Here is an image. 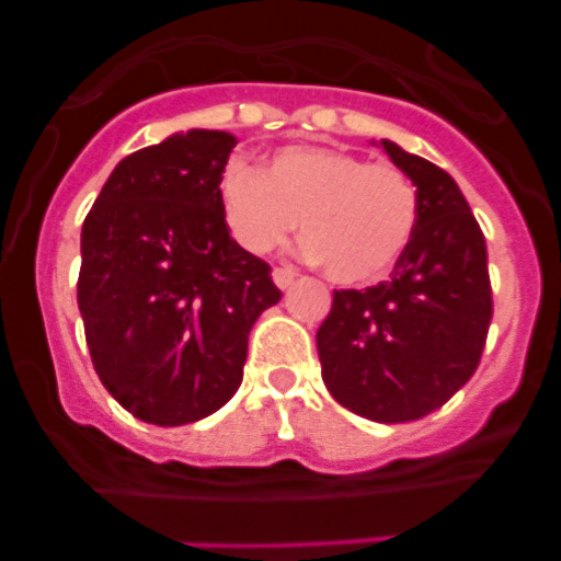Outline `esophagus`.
Returning a JSON list of instances; mask_svg holds the SVG:
<instances>
[{
  "instance_id": "obj_1",
  "label": "esophagus",
  "mask_w": 561,
  "mask_h": 561,
  "mask_svg": "<svg viewBox=\"0 0 561 561\" xmlns=\"http://www.w3.org/2000/svg\"><path fill=\"white\" fill-rule=\"evenodd\" d=\"M274 285L279 287V290H285V287L293 285V279H296V268H290V265H282V268H274Z\"/></svg>"
}]
</instances>
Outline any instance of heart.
Masks as SVG:
<instances>
[{
  "label": "heart",
  "mask_w": 561,
  "mask_h": 561,
  "mask_svg": "<svg viewBox=\"0 0 561 561\" xmlns=\"http://www.w3.org/2000/svg\"><path fill=\"white\" fill-rule=\"evenodd\" d=\"M222 206L249 252L279 247L301 219L309 257L336 285L382 279L417 225L415 186L404 173L322 146L276 151L265 171L233 160Z\"/></svg>",
  "instance_id": "obj_1"
}]
</instances>
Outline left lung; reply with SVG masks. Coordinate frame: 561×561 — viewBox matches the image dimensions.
Segmentation results:
<instances>
[{"mask_svg":"<svg viewBox=\"0 0 561 561\" xmlns=\"http://www.w3.org/2000/svg\"><path fill=\"white\" fill-rule=\"evenodd\" d=\"M380 149L415 184V233L390 282L333 293L317 353L339 404L407 423L439 410L474 375L494 304L483 230L456 181L393 140Z\"/></svg>","mask_w":561,"mask_h":561,"instance_id":"left-lung-1","label":"left lung"}]
</instances>
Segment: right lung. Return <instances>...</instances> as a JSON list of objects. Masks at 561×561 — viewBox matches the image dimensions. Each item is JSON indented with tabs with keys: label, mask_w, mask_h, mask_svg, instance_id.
Segmentation results:
<instances>
[{
	"label": "right lung",
	"mask_w": 561,
	"mask_h": 561,
	"mask_svg": "<svg viewBox=\"0 0 561 561\" xmlns=\"http://www.w3.org/2000/svg\"><path fill=\"white\" fill-rule=\"evenodd\" d=\"M236 135L186 129L124 157L81 230L78 309L107 393L184 426L241 386L254 320L282 298L271 265L230 239L222 173Z\"/></svg>",
	"instance_id": "obj_1"
}]
</instances>
